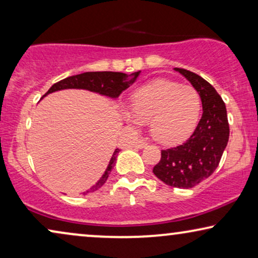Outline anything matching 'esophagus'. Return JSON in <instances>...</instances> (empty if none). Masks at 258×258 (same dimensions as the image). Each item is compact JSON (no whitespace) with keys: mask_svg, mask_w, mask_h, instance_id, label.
Wrapping results in <instances>:
<instances>
[{"mask_svg":"<svg viewBox=\"0 0 258 258\" xmlns=\"http://www.w3.org/2000/svg\"><path fill=\"white\" fill-rule=\"evenodd\" d=\"M146 146H147V142H146V141H143V140L137 141V142L135 143V147L139 148V149H142V148H144Z\"/></svg>","mask_w":258,"mask_h":258,"instance_id":"1","label":"esophagus"}]
</instances>
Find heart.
I'll use <instances>...</instances> for the list:
<instances>
[{
	"mask_svg": "<svg viewBox=\"0 0 258 258\" xmlns=\"http://www.w3.org/2000/svg\"><path fill=\"white\" fill-rule=\"evenodd\" d=\"M200 110L201 97L195 88L170 80H156L133 94L130 112L124 111L123 117L133 125L149 122L154 139L172 144L189 135Z\"/></svg>",
	"mask_w": 258,
	"mask_h": 258,
	"instance_id": "b5f03b06",
	"label": "heart"
}]
</instances>
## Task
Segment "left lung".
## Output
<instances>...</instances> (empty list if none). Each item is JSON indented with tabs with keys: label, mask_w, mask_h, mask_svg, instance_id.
Returning a JSON list of instances; mask_svg holds the SVG:
<instances>
[{
	"label": "left lung",
	"mask_w": 258,
	"mask_h": 258,
	"mask_svg": "<svg viewBox=\"0 0 258 258\" xmlns=\"http://www.w3.org/2000/svg\"><path fill=\"white\" fill-rule=\"evenodd\" d=\"M199 91L203 114L185 143L162 150L153 172L167 185L190 189L216 170L229 141L227 109L209 82L189 70L174 68Z\"/></svg>",
	"instance_id": "obj_1"
}]
</instances>
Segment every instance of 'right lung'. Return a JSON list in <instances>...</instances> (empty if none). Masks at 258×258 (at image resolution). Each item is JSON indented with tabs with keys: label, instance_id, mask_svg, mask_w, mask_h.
Listing matches in <instances>:
<instances>
[{
	"label": "right lung",
	"instance_id": "add662e5",
	"mask_svg": "<svg viewBox=\"0 0 258 258\" xmlns=\"http://www.w3.org/2000/svg\"><path fill=\"white\" fill-rule=\"evenodd\" d=\"M141 72H136L126 75L124 73H114V72H89V73H83L79 74V75L69 76L67 79L59 81V82L55 83L54 86H51L47 93L43 95L47 96L48 94L55 93V91L64 90V89H86L93 93H98L103 96H108L110 98H117L123 91L132 86L135 82L137 77H139ZM42 97V98H43ZM119 149H115L114 154L109 161V164L107 169H105L104 174L102 175V177L98 179L97 183L95 185L91 186L89 190L83 192V195H86L88 192L96 191L104 184L107 178L109 177L111 169L114 168L116 163V157H117Z\"/></svg>",
	"mask_w": 258,
	"mask_h": 258
}]
</instances>
